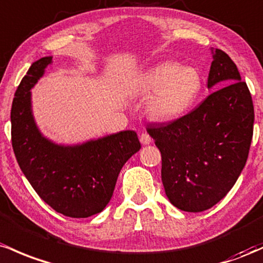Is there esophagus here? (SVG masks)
<instances>
[{"mask_svg": "<svg viewBox=\"0 0 263 263\" xmlns=\"http://www.w3.org/2000/svg\"><path fill=\"white\" fill-rule=\"evenodd\" d=\"M140 143L143 144V145H147V144L152 143V138H150V135L147 134V133H143V134L140 135Z\"/></svg>", "mask_w": 263, "mask_h": 263, "instance_id": "1", "label": "esophagus"}]
</instances>
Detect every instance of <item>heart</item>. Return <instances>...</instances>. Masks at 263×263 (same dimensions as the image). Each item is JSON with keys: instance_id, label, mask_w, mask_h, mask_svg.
<instances>
[{"instance_id": "1", "label": "heart", "mask_w": 263, "mask_h": 263, "mask_svg": "<svg viewBox=\"0 0 263 263\" xmlns=\"http://www.w3.org/2000/svg\"><path fill=\"white\" fill-rule=\"evenodd\" d=\"M202 88L196 68L163 62L150 68L141 78V90L150 96L146 111L156 122H173L190 110Z\"/></svg>"}]
</instances>
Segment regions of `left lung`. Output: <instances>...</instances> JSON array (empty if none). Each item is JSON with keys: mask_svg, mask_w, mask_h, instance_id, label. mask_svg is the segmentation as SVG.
Returning <instances> with one entry per match:
<instances>
[{"mask_svg": "<svg viewBox=\"0 0 263 263\" xmlns=\"http://www.w3.org/2000/svg\"><path fill=\"white\" fill-rule=\"evenodd\" d=\"M212 53L208 88L217 84L220 89L186 116L146 129L161 153L165 194L187 212L208 210L226 196L252 141L255 111L249 87L225 52Z\"/></svg>", "mask_w": 263, "mask_h": 263, "instance_id": "obj_1", "label": "left lung"}]
</instances>
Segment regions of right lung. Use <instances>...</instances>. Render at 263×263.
I'll use <instances>...</instances> for the list:
<instances>
[{
    "instance_id": "obj_1",
    "label": "right lung",
    "mask_w": 263,
    "mask_h": 263,
    "mask_svg": "<svg viewBox=\"0 0 263 263\" xmlns=\"http://www.w3.org/2000/svg\"><path fill=\"white\" fill-rule=\"evenodd\" d=\"M52 63H32L14 93L11 137L17 163L44 202L60 214L83 219L104 210L123 165L139 152L134 130H124L78 145H58L44 138L34 122L31 88Z\"/></svg>"
}]
</instances>
